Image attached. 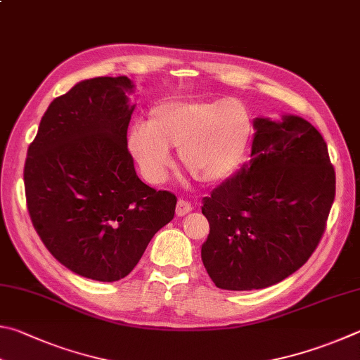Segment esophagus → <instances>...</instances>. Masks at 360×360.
<instances>
[{"mask_svg":"<svg viewBox=\"0 0 360 360\" xmlns=\"http://www.w3.org/2000/svg\"><path fill=\"white\" fill-rule=\"evenodd\" d=\"M191 212H193V205L188 202V200L180 199L179 202H176V209H175L176 217H186L188 213H191Z\"/></svg>","mask_w":360,"mask_h":360,"instance_id":"34e87169","label":"esophagus"}]
</instances>
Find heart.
<instances>
[{
	"label": "heart",
	"mask_w": 360,
	"mask_h": 360,
	"mask_svg": "<svg viewBox=\"0 0 360 360\" xmlns=\"http://www.w3.org/2000/svg\"><path fill=\"white\" fill-rule=\"evenodd\" d=\"M253 120L237 99H169L153 105L147 123L128 132V151L148 181H161L179 148L181 169L199 184L215 185L243 162Z\"/></svg>",
	"instance_id": "heart-1"
}]
</instances>
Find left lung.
I'll return each mask as SVG.
<instances>
[{"label": "left lung", "mask_w": 360, "mask_h": 360, "mask_svg": "<svg viewBox=\"0 0 360 360\" xmlns=\"http://www.w3.org/2000/svg\"><path fill=\"white\" fill-rule=\"evenodd\" d=\"M248 164L204 198V267L228 291L269 288L310 259L335 199V170L307 120H255Z\"/></svg>", "instance_id": "8db88e82"}]
</instances>
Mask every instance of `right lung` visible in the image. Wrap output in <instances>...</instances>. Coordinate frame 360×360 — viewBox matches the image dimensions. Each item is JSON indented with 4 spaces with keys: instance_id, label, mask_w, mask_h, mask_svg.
I'll list each match as a JSON object with an SVG mask.
<instances>
[{
    "instance_id": "add662e5",
    "label": "right lung",
    "mask_w": 360,
    "mask_h": 360,
    "mask_svg": "<svg viewBox=\"0 0 360 360\" xmlns=\"http://www.w3.org/2000/svg\"><path fill=\"white\" fill-rule=\"evenodd\" d=\"M132 88L124 75L94 77L55 98L25 161L37 236L63 266L96 281L124 278L175 215V194L145 185L128 151Z\"/></svg>"
}]
</instances>
